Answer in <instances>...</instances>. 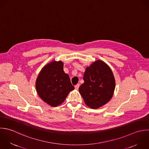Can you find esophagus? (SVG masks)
I'll use <instances>...</instances> for the list:
<instances>
[{
	"label": "esophagus",
	"mask_w": 149,
	"mask_h": 149,
	"mask_svg": "<svg viewBox=\"0 0 149 149\" xmlns=\"http://www.w3.org/2000/svg\"><path fill=\"white\" fill-rule=\"evenodd\" d=\"M79 86H80V84H77L75 86V88L76 89H78Z\"/></svg>",
	"instance_id": "esophagus-1"
}]
</instances>
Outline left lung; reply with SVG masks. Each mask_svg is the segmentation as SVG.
Wrapping results in <instances>:
<instances>
[{
    "label": "left lung",
    "instance_id": "8db88e82",
    "mask_svg": "<svg viewBox=\"0 0 149 149\" xmlns=\"http://www.w3.org/2000/svg\"><path fill=\"white\" fill-rule=\"evenodd\" d=\"M84 83L79 92L85 103L91 109H97L111 99L115 89V79L110 67L103 61L97 60L87 67Z\"/></svg>",
    "mask_w": 149,
    "mask_h": 149
}]
</instances>
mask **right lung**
Returning <instances> with one entry per match:
<instances>
[{
  "label": "right lung",
  "instance_id": "right-lung-1",
  "mask_svg": "<svg viewBox=\"0 0 149 149\" xmlns=\"http://www.w3.org/2000/svg\"><path fill=\"white\" fill-rule=\"evenodd\" d=\"M36 88L42 100L56 107L64 101L74 86L63 70V63L59 61H52L43 68L36 79Z\"/></svg>",
  "mask_w": 149,
  "mask_h": 149
}]
</instances>
